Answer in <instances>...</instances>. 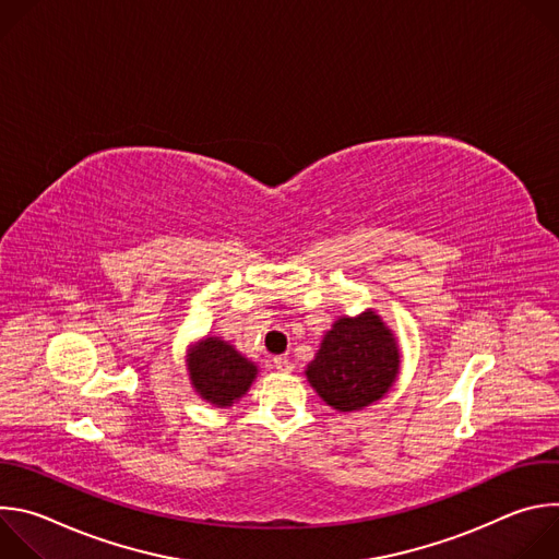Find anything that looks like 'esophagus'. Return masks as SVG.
I'll return each instance as SVG.
<instances>
[{
  "label": "esophagus",
  "instance_id": "obj_1",
  "mask_svg": "<svg viewBox=\"0 0 559 559\" xmlns=\"http://www.w3.org/2000/svg\"><path fill=\"white\" fill-rule=\"evenodd\" d=\"M272 362H274V369H278L283 373H292L294 371V365H292V360L287 356H276Z\"/></svg>",
  "mask_w": 559,
  "mask_h": 559
}]
</instances>
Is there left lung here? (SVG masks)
Masks as SVG:
<instances>
[{"label": "left lung", "instance_id": "8db88e82", "mask_svg": "<svg viewBox=\"0 0 559 559\" xmlns=\"http://www.w3.org/2000/svg\"><path fill=\"white\" fill-rule=\"evenodd\" d=\"M401 358L395 334L369 307L336 318L305 376L325 405L352 414L382 401L401 373Z\"/></svg>", "mask_w": 559, "mask_h": 559}]
</instances>
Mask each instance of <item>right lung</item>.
<instances>
[{
    "label": "right lung",
    "instance_id": "right-lung-1",
    "mask_svg": "<svg viewBox=\"0 0 559 559\" xmlns=\"http://www.w3.org/2000/svg\"><path fill=\"white\" fill-rule=\"evenodd\" d=\"M188 376L194 393L216 409H229L248 393L259 367L218 336H205L190 345Z\"/></svg>",
    "mask_w": 559,
    "mask_h": 559
}]
</instances>
